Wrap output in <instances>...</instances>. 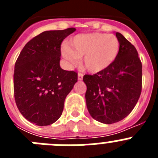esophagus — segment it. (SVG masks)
<instances>
[{"label": "esophagus", "instance_id": "esophagus-1", "mask_svg": "<svg viewBox=\"0 0 158 158\" xmlns=\"http://www.w3.org/2000/svg\"><path fill=\"white\" fill-rule=\"evenodd\" d=\"M83 79V73H78V81H81Z\"/></svg>", "mask_w": 158, "mask_h": 158}]
</instances>
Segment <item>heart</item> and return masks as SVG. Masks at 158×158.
<instances>
[{"mask_svg":"<svg viewBox=\"0 0 158 158\" xmlns=\"http://www.w3.org/2000/svg\"><path fill=\"white\" fill-rule=\"evenodd\" d=\"M62 50L63 57L75 65L83 58L84 67L96 73L107 69L116 58L119 43L116 36L99 32L81 34L73 37Z\"/></svg>","mask_w":158,"mask_h":158,"instance_id":"heart-1","label":"heart"}]
</instances>
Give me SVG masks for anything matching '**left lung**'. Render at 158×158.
Instances as JSON below:
<instances>
[{
    "mask_svg": "<svg viewBox=\"0 0 158 158\" xmlns=\"http://www.w3.org/2000/svg\"><path fill=\"white\" fill-rule=\"evenodd\" d=\"M119 50L116 58L104 70L85 75L88 111L94 119L111 124L127 116L140 97L142 65L136 48L116 32Z\"/></svg>",
    "mask_w": 158,
    "mask_h": 158,
    "instance_id": "1",
    "label": "left lung"
}]
</instances>
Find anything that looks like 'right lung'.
Masks as SVG:
<instances>
[{"instance_id": "1", "label": "right lung", "mask_w": 158, "mask_h": 158, "mask_svg": "<svg viewBox=\"0 0 158 158\" xmlns=\"http://www.w3.org/2000/svg\"><path fill=\"white\" fill-rule=\"evenodd\" d=\"M76 29L42 32L24 46L15 64L14 96L29 122L48 126L62 115L64 102L77 73L60 67L61 44Z\"/></svg>"}]
</instances>
